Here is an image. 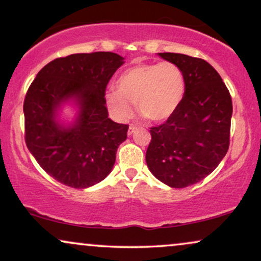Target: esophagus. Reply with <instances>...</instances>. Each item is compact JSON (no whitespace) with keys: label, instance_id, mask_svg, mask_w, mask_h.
Masks as SVG:
<instances>
[{"label":"esophagus","instance_id":"obj_1","mask_svg":"<svg viewBox=\"0 0 261 261\" xmlns=\"http://www.w3.org/2000/svg\"><path fill=\"white\" fill-rule=\"evenodd\" d=\"M136 130H137V126L134 125V124H131V125L129 126V131H127V135H132Z\"/></svg>","mask_w":261,"mask_h":261}]
</instances>
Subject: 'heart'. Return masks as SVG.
<instances>
[{"instance_id": "heart-1", "label": "heart", "mask_w": 261, "mask_h": 261, "mask_svg": "<svg viewBox=\"0 0 261 261\" xmlns=\"http://www.w3.org/2000/svg\"><path fill=\"white\" fill-rule=\"evenodd\" d=\"M116 89L105 95L106 104L119 119L131 115L132 106L151 122H162L176 112L185 98L186 80L172 62L135 65L124 71Z\"/></svg>"}]
</instances>
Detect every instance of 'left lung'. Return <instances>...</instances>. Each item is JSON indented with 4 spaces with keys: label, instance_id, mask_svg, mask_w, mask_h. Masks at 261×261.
Returning <instances> with one entry per match:
<instances>
[{
    "label": "left lung",
    "instance_id": "obj_1",
    "mask_svg": "<svg viewBox=\"0 0 261 261\" xmlns=\"http://www.w3.org/2000/svg\"><path fill=\"white\" fill-rule=\"evenodd\" d=\"M185 75V98L171 117L150 127L149 170L171 188L200 182L219 166L229 148L233 105L229 91L211 64L178 53H159Z\"/></svg>",
    "mask_w": 261,
    "mask_h": 261
}]
</instances>
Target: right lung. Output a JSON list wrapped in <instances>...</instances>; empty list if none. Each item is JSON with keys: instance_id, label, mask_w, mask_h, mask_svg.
<instances>
[{"instance_id": "1", "label": "right lung", "mask_w": 261, "mask_h": 261, "mask_svg": "<svg viewBox=\"0 0 261 261\" xmlns=\"http://www.w3.org/2000/svg\"><path fill=\"white\" fill-rule=\"evenodd\" d=\"M123 64L124 58L112 52L72 54L47 64L29 86L23 102L25 144L40 167L62 185L89 188L111 172L129 125L109 118L105 91ZM68 100L80 112L65 127L56 117Z\"/></svg>"}]
</instances>
